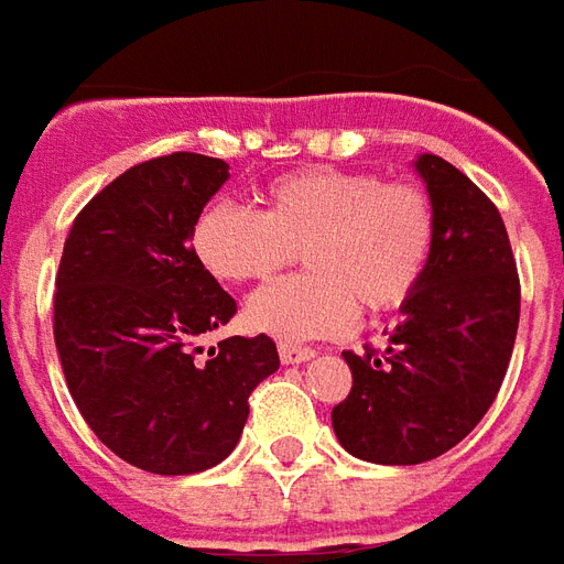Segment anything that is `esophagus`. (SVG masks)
<instances>
[{
  "label": "esophagus",
  "instance_id": "1",
  "mask_svg": "<svg viewBox=\"0 0 564 564\" xmlns=\"http://www.w3.org/2000/svg\"><path fill=\"white\" fill-rule=\"evenodd\" d=\"M317 350H311V347H295V344H281V362L283 366H299V362H307V359H314Z\"/></svg>",
  "mask_w": 564,
  "mask_h": 564
}]
</instances>
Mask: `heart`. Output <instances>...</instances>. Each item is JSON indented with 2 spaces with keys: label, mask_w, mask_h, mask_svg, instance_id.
Listing matches in <instances>:
<instances>
[{
  "label": "heart",
  "mask_w": 564,
  "mask_h": 564,
  "mask_svg": "<svg viewBox=\"0 0 564 564\" xmlns=\"http://www.w3.org/2000/svg\"><path fill=\"white\" fill-rule=\"evenodd\" d=\"M189 245L226 283L265 281L302 250L307 274L259 290L247 323L286 344L314 341L344 335L359 307L387 314L416 293L435 250V208L423 186L314 165L274 181L265 210L229 198L205 205Z\"/></svg>",
  "instance_id": "obj_1"
}]
</instances>
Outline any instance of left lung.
<instances>
[{
    "instance_id": "8db88e82",
    "label": "left lung",
    "mask_w": 564,
    "mask_h": 564,
    "mask_svg": "<svg viewBox=\"0 0 564 564\" xmlns=\"http://www.w3.org/2000/svg\"><path fill=\"white\" fill-rule=\"evenodd\" d=\"M414 169L435 208V250L390 347L344 350L354 390L332 411L341 447L378 465L456 447L496 402L520 326V278L496 205L435 153Z\"/></svg>"
}]
</instances>
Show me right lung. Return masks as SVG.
<instances>
[{
	"instance_id": "add662e5",
	"label": "right lung",
	"mask_w": 564,
	"mask_h": 564,
	"mask_svg": "<svg viewBox=\"0 0 564 564\" xmlns=\"http://www.w3.org/2000/svg\"><path fill=\"white\" fill-rule=\"evenodd\" d=\"M229 181L202 153L139 162L84 205L63 247L54 341L68 392L96 437L150 474L214 468L238 444L250 392L278 371L269 335H232L235 299L198 265L193 220Z\"/></svg>"
}]
</instances>
